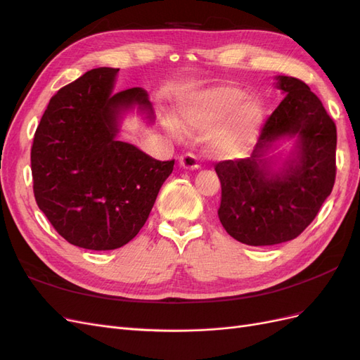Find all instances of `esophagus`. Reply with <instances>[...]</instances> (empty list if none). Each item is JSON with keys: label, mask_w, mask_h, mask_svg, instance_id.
Masks as SVG:
<instances>
[{"label": "esophagus", "mask_w": 360, "mask_h": 360, "mask_svg": "<svg viewBox=\"0 0 360 360\" xmlns=\"http://www.w3.org/2000/svg\"><path fill=\"white\" fill-rule=\"evenodd\" d=\"M179 163L180 167L184 168V169H198L200 165H198V159L197 156H195L193 153H184L179 158Z\"/></svg>", "instance_id": "34e87169"}]
</instances>
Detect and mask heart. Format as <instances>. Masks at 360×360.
I'll return each mask as SVG.
<instances>
[{
    "instance_id": "obj_1",
    "label": "heart",
    "mask_w": 360,
    "mask_h": 360,
    "mask_svg": "<svg viewBox=\"0 0 360 360\" xmlns=\"http://www.w3.org/2000/svg\"><path fill=\"white\" fill-rule=\"evenodd\" d=\"M264 110L257 97H243L236 86H216L192 96L179 108L177 124L186 132L207 127V146L216 158L242 155L255 143L263 124ZM168 132L176 136L179 127L169 123Z\"/></svg>"
}]
</instances>
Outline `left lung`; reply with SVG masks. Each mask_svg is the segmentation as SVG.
<instances>
[{
    "instance_id": "8db88e82",
    "label": "left lung",
    "mask_w": 360,
    "mask_h": 360,
    "mask_svg": "<svg viewBox=\"0 0 360 360\" xmlns=\"http://www.w3.org/2000/svg\"><path fill=\"white\" fill-rule=\"evenodd\" d=\"M285 99L266 120L254 153L214 165L221 180L217 216L225 231L250 246H270L300 236L329 197L336 176V126L303 81L278 76ZM282 136H298V156L270 173L264 151Z\"/></svg>"
}]
</instances>
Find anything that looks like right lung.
Instances as JSON below:
<instances>
[{
    "mask_svg": "<svg viewBox=\"0 0 360 360\" xmlns=\"http://www.w3.org/2000/svg\"><path fill=\"white\" fill-rule=\"evenodd\" d=\"M118 69L99 68L51 97L31 147L39 209L56 231L91 250L122 248L148 219L174 168L117 139L118 117L139 105L151 117L141 86L114 93Z\"/></svg>",
    "mask_w": 360,
    "mask_h": 360,
    "instance_id": "add662e5",
    "label": "right lung"
}]
</instances>
